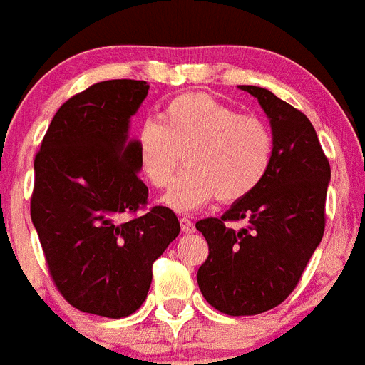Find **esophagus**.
Segmentation results:
<instances>
[{"instance_id":"1","label":"esophagus","mask_w":365,"mask_h":365,"mask_svg":"<svg viewBox=\"0 0 365 365\" xmlns=\"http://www.w3.org/2000/svg\"><path fill=\"white\" fill-rule=\"evenodd\" d=\"M180 226H182L183 234H192V232H195V225H192L189 219H185V217L180 219Z\"/></svg>"}]
</instances>
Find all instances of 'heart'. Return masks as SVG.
Segmentation results:
<instances>
[{
    "label": "heart",
    "instance_id": "heart-1",
    "mask_svg": "<svg viewBox=\"0 0 365 365\" xmlns=\"http://www.w3.org/2000/svg\"><path fill=\"white\" fill-rule=\"evenodd\" d=\"M176 178L163 204L189 213L213 198L225 204L243 200L259 187L272 161L269 125L241 115L206 93H187L165 106L159 122L146 120L137 131L135 158L146 182L165 189Z\"/></svg>",
    "mask_w": 365,
    "mask_h": 365
}]
</instances>
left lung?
Listing matches in <instances>:
<instances>
[{
  "mask_svg": "<svg viewBox=\"0 0 365 365\" xmlns=\"http://www.w3.org/2000/svg\"><path fill=\"white\" fill-rule=\"evenodd\" d=\"M267 115L272 161L259 187L220 219L197 222L210 256L197 274L202 295L228 315H256L287 299L323 240L330 165L312 122L267 88L240 85ZM230 220H245L241 230Z\"/></svg>",
  "mask_w": 365,
  "mask_h": 365,
  "instance_id": "1",
  "label": "left lung"
}]
</instances>
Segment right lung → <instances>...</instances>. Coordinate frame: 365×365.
Listing matches in <instances>:
<instances>
[{
  "label": "right lung",
  "mask_w": 365,
  "mask_h": 365,
  "mask_svg": "<svg viewBox=\"0 0 365 365\" xmlns=\"http://www.w3.org/2000/svg\"><path fill=\"white\" fill-rule=\"evenodd\" d=\"M146 81L109 79L59 107L35 158L31 220L61 295L81 312L125 317L139 310L152 265L180 234L173 210L146 206L131 116Z\"/></svg>",
  "instance_id": "obj_1"
}]
</instances>
